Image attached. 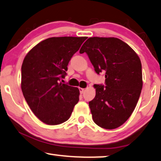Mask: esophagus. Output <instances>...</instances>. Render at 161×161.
<instances>
[{"instance_id": "34e87169", "label": "esophagus", "mask_w": 161, "mask_h": 161, "mask_svg": "<svg viewBox=\"0 0 161 161\" xmlns=\"http://www.w3.org/2000/svg\"><path fill=\"white\" fill-rule=\"evenodd\" d=\"M79 91H80V94H83V92H84V88H79Z\"/></svg>"}]
</instances>
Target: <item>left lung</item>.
Instances as JSON below:
<instances>
[{
  "instance_id": "8db88e82",
  "label": "left lung",
  "mask_w": 161,
  "mask_h": 161,
  "mask_svg": "<svg viewBox=\"0 0 161 161\" xmlns=\"http://www.w3.org/2000/svg\"><path fill=\"white\" fill-rule=\"evenodd\" d=\"M84 52L97 74L105 72L106 86L94 85L96 96L88 103L93 120L103 129H116L129 119L140 96V59L127 43L113 37L89 38L80 50Z\"/></svg>"
}]
</instances>
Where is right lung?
I'll list each match as a JSON object with an SVG mask.
<instances>
[{"label": "right lung", "instance_id": "1", "mask_svg": "<svg viewBox=\"0 0 161 161\" xmlns=\"http://www.w3.org/2000/svg\"><path fill=\"white\" fill-rule=\"evenodd\" d=\"M86 37H53L42 41L25 56L21 88L35 115L47 125H59L70 117L79 101L77 87L62 83L67 65Z\"/></svg>", "mask_w": 161, "mask_h": 161}]
</instances>
